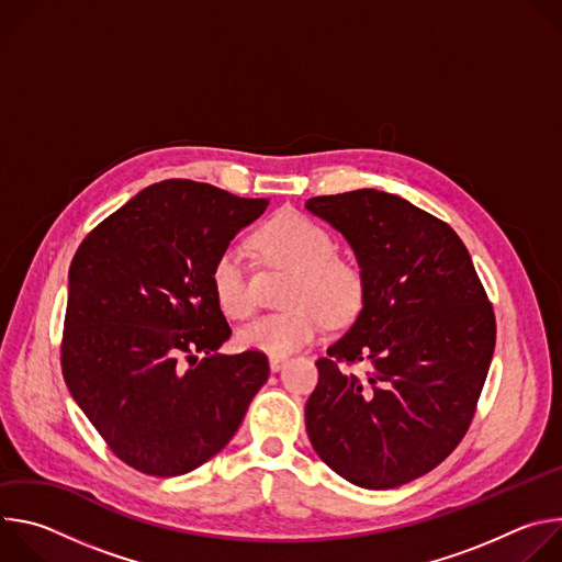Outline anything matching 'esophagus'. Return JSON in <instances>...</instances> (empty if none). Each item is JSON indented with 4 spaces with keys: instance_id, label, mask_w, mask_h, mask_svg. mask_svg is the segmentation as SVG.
Here are the masks:
<instances>
[{
    "instance_id": "esophagus-1",
    "label": "esophagus",
    "mask_w": 562,
    "mask_h": 562,
    "mask_svg": "<svg viewBox=\"0 0 562 562\" xmlns=\"http://www.w3.org/2000/svg\"><path fill=\"white\" fill-rule=\"evenodd\" d=\"M284 364H286V358H280V356H271V358H269L271 371H280Z\"/></svg>"
}]
</instances>
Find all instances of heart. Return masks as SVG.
<instances>
[{
    "label": "heart",
    "instance_id": "obj_1",
    "mask_svg": "<svg viewBox=\"0 0 562 562\" xmlns=\"http://www.w3.org/2000/svg\"><path fill=\"white\" fill-rule=\"evenodd\" d=\"M254 245L271 265L291 271L282 297L289 308L239 331V347L284 358L308 345L325 323L342 327L360 315L364 273L358 262L336 254V239L323 224L297 211H280L254 233ZM209 280L226 317L247 319L256 313L258 302L237 247H224L215 256Z\"/></svg>",
    "mask_w": 562,
    "mask_h": 562
}]
</instances>
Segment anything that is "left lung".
I'll list each match as a JSON object with an SVG mask.
<instances>
[{"mask_svg": "<svg viewBox=\"0 0 562 562\" xmlns=\"http://www.w3.org/2000/svg\"><path fill=\"white\" fill-rule=\"evenodd\" d=\"M306 209L353 247L367 280L351 329L317 358L313 449L367 490L400 487L464 438L496 347V315L456 231L412 202L360 189ZM360 361L372 364L362 374Z\"/></svg>", "mask_w": 562, "mask_h": 562, "instance_id": "obj_1", "label": "left lung"}]
</instances>
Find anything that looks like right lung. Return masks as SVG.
Masks as SVG:
<instances>
[{
    "instance_id": "obj_1",
    "label": "right lung",
    "mask_w": 562,
    "mask_h": 562,
    "mask_svg": "<svg viewBox=\"0 0 562 562\" xmlns=\"http://www.w3.org/2000/svg\"><path fill=\"white\" fill-rule=\"evenodd\" d=\"M267 206L165 180L102 220L75 251L61 375L109 449L146 475L204 464L269 378L262 351L217 353L231 329L209 280L215 256Z\"/></svg>"
}]
</instances>
